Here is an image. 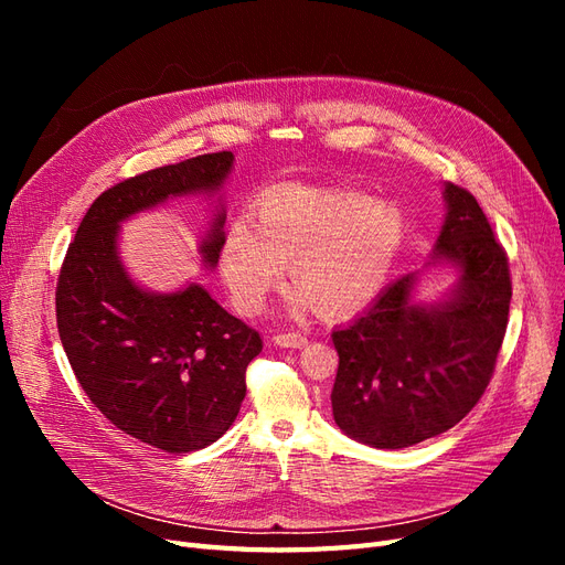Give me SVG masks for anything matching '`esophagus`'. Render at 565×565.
I'll return each instance as SVG.
<instances>
[{"mask_svg": "<svg viewBox=\"0 0 565 565\" xmlns=\"http://www.w3.org/2000/svg\"><path fill=\"white\" fill-rule=\"evenodd\" d=\"M273 344L280 347V349H303L306 344H309V339L297 334V332H287V334L273 337Z\"/></svg>", "mask_w": 565, "mask_h": 565, "instance_id": "obj_1", "label": "esophagus"}]
</instances>
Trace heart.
<instances>
[{
  "instance_id": "b5f03b06",
  "label": "heart",
  "mask_w": 565,
  "mask_h": 565,
  "mask_svg": "<svg viewBox=\"0 0 565 565\" xmlns=\"http://www.w3.org/2000/svg\"><path fill=\"white\" fill-rule=\"evenodd\" d=\"M405 214L388 200L334 188H278L264 198L259 224L233 218L218 249L221 278L237 311L259 313L285 276L324 318L349 316L380 295L405 243Z\"/></svg>"
}]
</instances>
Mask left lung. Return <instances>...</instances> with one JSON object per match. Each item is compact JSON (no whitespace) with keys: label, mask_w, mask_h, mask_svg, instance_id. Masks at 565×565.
I'll return each mask as SVG.
<instances>
[{"label":"left lung","mask_w":565,"mask_h":565,"mask_svg":"<svg viewBox=\"0 0 565 565\" xmlns=\"http://www.w3.org/2000/svg\"><path fill=\"white\" fill-rule=\"evenodd\" d=\"M443 198L448 214L429 266L457 268L450 295L413 301L417 273H409L332 332L334 422L372 448H409L452 429L483 396L502 349L511 301L507 254L469 191L446 183Z\"/></svg>","instance_id":"1"}]
</instances>
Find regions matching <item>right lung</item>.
<instances>
[{"label":"right lung","mask_w":565,"mask_h":565,"mask_svg":"<svg viewBox=\"0 0 565 565\" xmlns=\"http://www.w3.org/2000/svg\"><path fill=\"white\" fill-rule=\"evenodd\" d=\"M233 152L150 169L100 193L67 247L56 287L61 344L89 401L119 431L164 452H193L228 431L262 337L198 282L169 295L136 285L117 254L119 224L183 195H214ZM226 210L218 202L202 264H218Z\"/></svg>","instance_id":"1"}]
</instances>
